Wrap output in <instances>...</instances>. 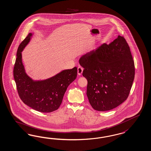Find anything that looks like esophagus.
<instances>
[{
	"instance_id": "obj_1",
	"label": "esophagus",
	"mask_w": 151,
	"mask_h": 151,
	"mask_svg": "<svg viewBox=\"0 0 151 151\" xmlns=\"http://www.w3.org/2000/svg\"><path fill=\"white\" fill-rule=\"evenodd\" d=\"M83 68L81 66H79L78 67V74L79 75H81L83 73Z\"/></svg>"
}]
</instances>
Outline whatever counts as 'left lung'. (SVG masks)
I'll return each mask as SVG.
<instances>
[{
	"label": "left lung",
	"instance_id": "1",
	"mask_svg": "<svg viewBox=\"0 0 151 151\" xmlns=\"http://www.w3.org/2000/svg\"><path fill=\"white\" fill-rule=\"evenodd\" d=\"M87 79V95L93 109H113L124 102L129 94L135 67L126 40L118 35L109 45L104 43L79 59Z\"/></svg>",
	"mask_w": 151,
	"mask_h": 151
}]
</instances>
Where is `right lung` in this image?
Wrapping results in <instances>:
<instances>
[{"mask_svg":"<svg viewBox=\"0 0 151 151\" xmlns=\"http://www.w3.org/2000/svg\"><path fill=\"white\" fill-rule=\"evenodd\" d=\"M31 36L32 33H29L17 50L13 69L17 91L23 103L34 110L43 113L53 112L58 109L68 86L77 77V68L64 70L44 81H33L25 72L21 53Z\"/></svg>","mask_w":151,"mask_h":151,"instance_id":"add662e5","label":"right lung"}]
</instances>
